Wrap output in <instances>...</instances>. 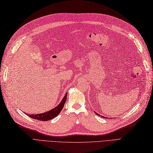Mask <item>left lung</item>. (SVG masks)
<instances>
[{
  "mask_svg": "<svg viewBox=\"0 0 153 153\" xmlns=\"http://www.w3.org/2000/svg\"><path fill=\"white\" fill-rule=\"evenodd\" d=\"M95 114H96V115H99V116H100V114H98V113H96V112H95ZM101 117H103V118H105V119H106V117L102 116V115H101Z\"/></svg>",
  "mask_w": 153,
  "mask_h": 153,
  "instance_id": "1",
  "label": "left lung"
}]
</instances>
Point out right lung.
<instances>
[{
  "instance_id": "obj_1",
  "label": "right lung",
  "mask_w": 153,
  "mask_h": 153,
  "mask_svg": "<svg viewBox=\"0 0 153 153\" xmlns=\"http://www.w3.org/2000/svg\"><path fill=\"white\" fill-rule=\"evenodd\" d=\"M66 98H67V92L65 94V96H64V98H62V100H61V102H60V103L57 106H55V107H54L53 109L48 111V112H46L42 114H28L25 112V114L28 115V116H29L30 118L39 120V121H49V120H51L55 118V117H57V115L60 114L61 111L64 107V104L66 103Z\"/></svg>"
}]
</instances>
